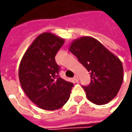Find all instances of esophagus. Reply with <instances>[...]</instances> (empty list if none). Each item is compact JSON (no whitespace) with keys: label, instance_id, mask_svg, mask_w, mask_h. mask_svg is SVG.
Returning <instances> with one entry per match:
<instances>
[{"label":"esophagus","instance_id":"esophagus-1","mask_svg":"<svg viewBox=\"0 0 132 132\" xmlns=\"http://www.w3.org/2000/svg\"><path fill=\"white\" fill-rule=\"evenodd\" d=\"M73 79H74V81H75L78 82V81H79V76H78L77 75H76V76H75L73 77Z\"/></svg>","mask_w":132,"mask_h":132}]
</instances>
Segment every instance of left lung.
I'll list each match as a JSON object with an SVG mask.
<instances>
[{"label": "left lung", "mask_w": 132, "mask_h": 132, "mask_svg": "<svg viewBox=\"0 0 132 132\" xmlns=\"http://www.w3.org/2000/svg\"><path fill=\"white\" fill-rule=\"evenodd\" d=\"M69 51L89 72L91 81L88 86H83L89 101L96 105L108 104L117 95L123 80L119 58L91 37L75 39Z\"/></svg>", "instance_id": "8db88e82"}]
</instances>
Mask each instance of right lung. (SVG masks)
<instances>
[{
  "label": "right lung",
  "mask_w": 132,
  "mask_h": 132,
  "mask_svg": "<svg viewBox=\"0 0 132 132\" xmlns=\"http://www.w3.org/2000/svg\"><path fill=\"white\" fill-rule=\"evenodd\" d=\"M64 39L50 32L39 34L28 47L19 66V80L24 93L45 110L60 109L70 98L73 84L59 76L55 56Z\"/></svg>",
  "instance_id": "obj_1"
}]
</instances>
